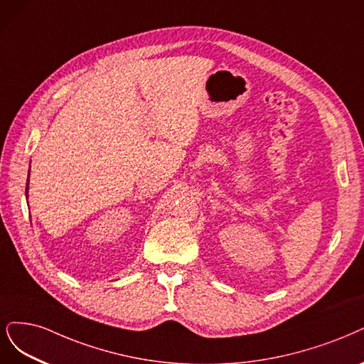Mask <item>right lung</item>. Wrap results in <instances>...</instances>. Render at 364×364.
Wrapping results in <instances>:
<instances>
[{"instance_id": "add662e5", "label": "right lung", "mask_w": 364, "mask_h": 364, "mask_svg": "<svg viewBox=\"0 0 364 364\" xmlns=\"http://www.w3.org/2000/svg\"><path fill=\"white\" fill-rule=\"evenodd\" d=\"M25 194H27V197H28V181H27V190H25Z\"/></svg>"}]
</instances>
